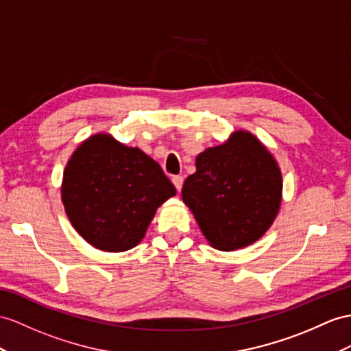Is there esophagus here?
<instances>
[{"label": "esophagus", "mask_w": 351, "mask_h": 351, "mask_svg": "<svg viewBox=\"0 0 351 351\" xmlns=\"http://www.w3.org/2000/svg\"><path fill=\"white\" fill-rule=\"evenodd\" d=\"M172 182H173V185H175V188H176L178 191L182 190V185H184V178L182 176H179V175L173 176L172 178Z\"/></svg>", "instance_id": "34e87169"}]
</instances>
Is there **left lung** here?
<instances>
[{
	"instance_id": "8db88e82",
	"label": "left lung",
	"mask_w": 351,
	"mask_h": 351,
	"mask_svg": "<svg viewBox=\"0 0 351 351\" xmlns=\"http://www.w3.org/2000/svg\"><path fill=\"white\" fill-rule=\"evenodd\" d=\"M182 200L209 243L234 250L254 243L271 226L282 200V173L267 148L239 130L195 160Z\"/></svg>"
}]
</instances>
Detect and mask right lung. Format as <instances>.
<instances>
[{"mask_svg": "<svg viewBox=\"0 0 351 351\" xmlns=\"http://www.w3.org/2000/svg\"><path fill=\"white\" fill-rule=\"evenodd\" d=\"M176 194L157 161L110 134H95L68 161L62 202L74 228L106 252L136 246L158 206Z\"/></svg>", "mask_w": 351, "mask_h": 351, "instance_id": "right-lung-1", "label": "right lung"}]
</instances>
